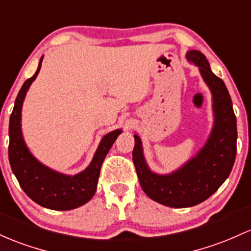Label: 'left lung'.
<instances>
[{"mask_svg":"<svg viewBox=\"0 0 251 251\" xmlns=\"http://www.w3.org/2000/svg\"><path fill=\"white\" fill-rule=\"evenodd\" d=\"M186 57L199 68L212 93L214 124L207 142L187 163L167 175L156 174L148 167L138 134H134L132 152L145 194L162 205L175 208L195 206L217 192L230 175L237 151V123L226 85L212 73L208 60L201 52L192 50Z\"/></svg>","mask_w":251,"mask_h":251,"instance_id":"8db88e82","label":"left lung"}]
</instances>
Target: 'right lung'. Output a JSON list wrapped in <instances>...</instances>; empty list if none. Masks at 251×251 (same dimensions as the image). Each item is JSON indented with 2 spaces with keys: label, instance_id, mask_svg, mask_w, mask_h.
<instances>
[{
  "label": "right lung",
  "instance_id": "right-lung-1",
  "mask_svg": "<svg viewBox=\"0 0 251 251\" xmlns=\"http://www.w3.org/2000/svg\"><path fill=\"white\" fill-rule=\"evenodd\" d=\"M41 62L43 57L34 75L26 79L21 87L10 114L8 148L9 163L21 188L33 201L50 210H74L84 205L94 197L104 157L121 133V130L109 132L101 139L90 164L78 174L74 176L60 174L40 163L29 152L24 140L21 131V109L27 90L39 74Z\"/></svg>",
  "mask_w": 251,
  "mask_h": 251
}]
</instances>
